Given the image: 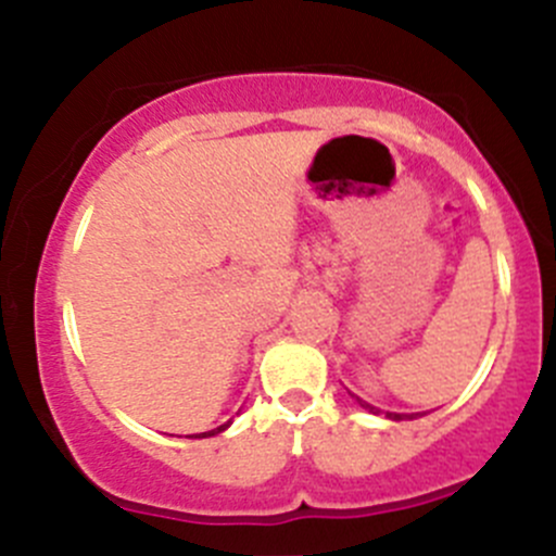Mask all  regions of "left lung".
<instances>
[{
  "mask_svg": "<svg viewBox=\"0 0 556 556\" xmlns=\"http://www.w3.org/2000/svg\"><path fill=\"white\" fill-rule=\"evenodd\" d=\"M357 401H361V397H357ZM361 406H363V408H368V412L379 414V408H374L371 403L361 401ZM387 417H390V419H417V417H422V414H392V412H387Z\"/></svg>",
  "mask_w": 556,
  "mask_h": 556,
  "instance_id": "left-lung-1",
  "label": "left lung"
}]
</instances>
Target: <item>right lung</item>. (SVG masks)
<instances>
[{
  "label": "right lung",
  "mask_w": 556,
  "mask_h": 556,
  "mask_svg": "<svg viewBox=\"0 0 556 556\" xmlns=\"http://www.w3.org/2000/svg\"><path fill=\"white\" fill-rule=\"evenodd\" d=\"M228 428V425H220V428H217V430H210V433H199V435H195V439H206V435H215V433H223V430H226Z\"/></svg>",
  "instance_id": "right-lung-1"
}]
</instances>
